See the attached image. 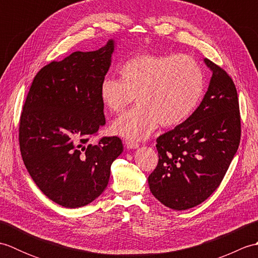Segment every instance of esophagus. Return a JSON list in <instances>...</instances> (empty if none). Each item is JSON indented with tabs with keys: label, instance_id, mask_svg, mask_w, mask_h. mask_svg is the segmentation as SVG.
Here are the masks:
<instances>
[{
	"label": "esophagus",
	"instance_id": "34e87169",
	"mask_svg": "<svg viewBox=\"0 0 258 258\" xmlns=\"http://www.w3.org/2000/svg\"><path fill=\"white\" fill-rule=\"evenodd\" d=\"M125 145L127 147L128 150H135V149H139V144L136 143L134 141H126L125 142Z\"/></svg>",
	"mask_w": 258,
	"mask_h": 258
}]
</instances>
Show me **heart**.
Here are the masks:
<instances>
[{"mask_svg":"<svg viewBox=\"0 0 258 258\" xmlns=\"http://www.w3.org/2000/svg\"><path fill=\"white\" fill-rule=\"evenodd\" d=\"M119 79L105 78L100 97L109 112H123L136 96L138 106L113 123L115 134L131 141L145 140L160 124L174 127L199 106L205 75L193 57L182 54L141 53L120 65Z\"/></svg>","mask_w":258,"mask_h":258,"instance_id":"obj_1","label":"heart"}]
</instances>
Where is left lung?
I'll return each mask as SVG.
<instances>
[{"label": "left lung", "instance_id": "1", "mask_svg": "<svg viewBox=\"0 0 258 258\" xmlns=\"http://www.w3.org/2000/svg\"><path fill=\"white\" fill-rule=\"evenodd\" d=\"M212 78L190 116L158 136V164L150 176L163 205L184 211L201 204L220 186L240 140L237 91L225 71L205 58Z\"/></svg>", "mask_w": 258, "mask_h": 258}]
</instances>
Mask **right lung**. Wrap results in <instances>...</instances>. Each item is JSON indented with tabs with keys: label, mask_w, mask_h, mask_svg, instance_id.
Masks as SVG:
<instances>
[{
	"label": "right lung",
	"mask_w": 258,
	"mask_h": 258,
	"mask_svg": "<svg viewBox=\"0 0 258 258\" xmlns=\"http://www.w3.org/2000/svg\"><path fill=\"white\" fill-rule=\"evenodd\" d=\"M114 40L92 52L51 62L33 80L20 119V149L27 172L56 204L78 208L106 188L122 154L117 136L89 143L105 125L100 85L111 67Z\"/></svg>",
	"instance_id": "obj_1"
}]
</instances>
